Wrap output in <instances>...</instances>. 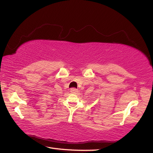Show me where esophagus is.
Returning <instances> with one entry per match:
<instances>
[{
	"label": "esophagus",
	"mask_w": 153,
	"mask_h": 153,
	"mask_svg": "<svg viewBox=\"0 0 153 153\" xmlns=\"http://www.w3.org/2000/svg\"><path fill=\"white\" fill-rule=\"evenodd\" d=\"M70 91H71V92L73 94H76L78 92V90L76 89V88H71Z\"/></svg>",
	"instance_id": "obj_1"
}]
</instances>
